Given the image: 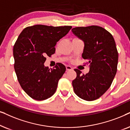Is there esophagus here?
Returning a JSON list of instances; mask_svg holds the SVG:
<instances>
[{"label":"esophagus","instance_id":"esophagus-1","mask_svg":"<svg viewBox=\"0 0 130 130\" xmlns=\"http://www.w3.org/2000/svg\"><path fill=\"white\" fill-rule=\"evenodd\" d=\"M66 69L67 71H71L73 70V68H72L71 66H66Z\"/></svg>","mask_w":130,"mask_h":130}]
</instances>
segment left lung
<instances>
[{
  "instance_id": "8db88e82",
  "label": "left lung",
  "mask_w": 130,
  "mask_h": 130,
  "mask_svg": "<svg viewBox=\"0 0 130 130\" xmlns=\"http://www.w3.org/2000/svg\"><path fill=\"white\" fill-rule=\"evenodd\" d=\"M74 35L84 43L82 57L87 60V74L75 69L77 77L72 81L74 91L79 98L92 101L102 96L111 85L117 71L118 53L112 34L97 25L75 27Z\"/></svg>"
}]
</instances>
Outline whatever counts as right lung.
Returning a JSON list of instances; mask_svg holds the SVG:
<instances>
[{"label": "right lung", "mask_w": 130, "mask_h": 130, "mask_svg": "<svg viewBox=\"0 0 130 130\" xmlns=\"http://www.w3.org/2000/svg\"><path fill=\"white\" fill-rule=\"evenodd\" d=\"M71 28L35 25L26 27L19 35L13 49L15 71L22 89L33 99H47L56 91L66 68L58 63L50 70L44 63L46 56L55 53L56 43Z\"/></svg>", "instance_id": "1"}]
</instances>
